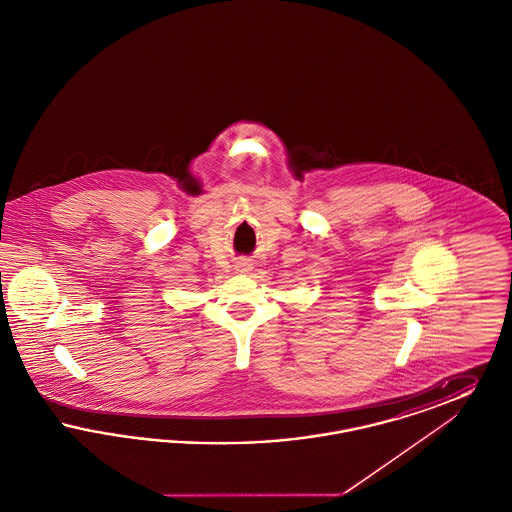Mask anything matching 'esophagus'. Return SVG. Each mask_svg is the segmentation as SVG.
<instances>
[{
  "label": "esophagus",
  "mask_w": 512,
  "mask_h": 512,
  "mask_svg": "<svg viewBox=\"0 0 512 512\" xmlns=\"http://www.w3.org/2000/svg\"><path fill=\"white\" fill-rule=\"evenodd\" d=\"M236 270H238L240 274H245V272H249V270H251V263H249L247 259H240V261L236 263Z\"/></svg>",
  "instance_id": "obj_1"
}]
</instances>
